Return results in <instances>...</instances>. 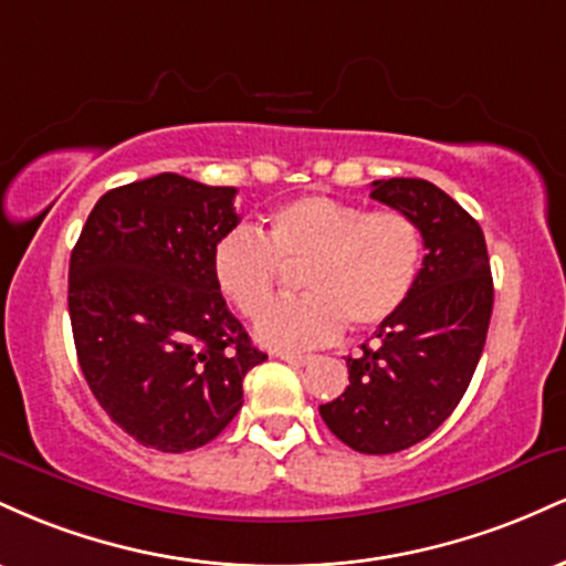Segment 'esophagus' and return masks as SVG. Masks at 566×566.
<instances>
[{
    "label": "esophagus",
    "mask_w": 566,
    "mask_h": 566,
    "mask_svg": "<svg viewBox=\"0 0 566 566\" xmlns=\"http://www.w3.org/2000/svg\"><path fill=\"white\" fill-rule=\"evenodd\" d=\"M279 359L287 361V365L303 367V365H308V361L314 359V356H311V354H290V350H284V354H279Z\"/></svg>",
    "instance_id": "34e87169"
}]
</instances>
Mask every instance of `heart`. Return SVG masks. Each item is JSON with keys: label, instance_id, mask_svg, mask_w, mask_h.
Instances as JSON below:
<instances>
[{"label": "heart", "instance_id": "b5f03b06", "mask_svg": "<svg viewBox=\"0 0 566 566\" xmlns=\"http://www.w3.org/2000/svg\"><path fill=\"white\" fill-rule=\"evenodd\" d=\"M284 268H303L308 296L268 307ZM212 282L247 319L268 307L255 335L276 350L314 348L348 329L394 319L418 287L423 231L407 212L375 210L333 197L274 207L265 231L231 229L210 252Z\"/></svg>", "mask_w": 566, "mask_h": 566}]
</instances>
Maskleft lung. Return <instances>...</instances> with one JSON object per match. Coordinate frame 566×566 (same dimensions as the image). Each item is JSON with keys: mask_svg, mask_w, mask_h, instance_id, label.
I'll return each mask as SVG.
<instances>
[{"mask_svg": "<svg viewBox=\"0 0 566 566\" xmlns=\"http://www.w3.org/2000/svg\"><path fill=\"white\" fill-rule=\"evenodd\" d=\"M373 199L407 212L423 231V271L405 308L348 356V386L319 407L350 450L391 454L431 437L463 399L484 350L492 274L484 233L439 186L375 180Z\"/></svg>", "mask_w": 566, "mask_h": 566, "instance_id": "8db88e82", "label": "left lung"}]
</instances>
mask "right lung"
<instances>
[{
  "label": "right lung",
  "instance_id": "1",
  "mask_svg": "<svg viewBox=\"0 0 566 566\" xmlns=\"http://www.w3.org/2000/svg\"><path fill=\"white\" fill-rule=\"evenodd\" d=\"M237 188L175 172L97 199L69 263L76 359L97 405L159 452L207 444L269 359L212 282L210 252L237 229Z\"/></svg>",
  "mask_w": 566,
  "mask_h": 566
}]
</instances>
